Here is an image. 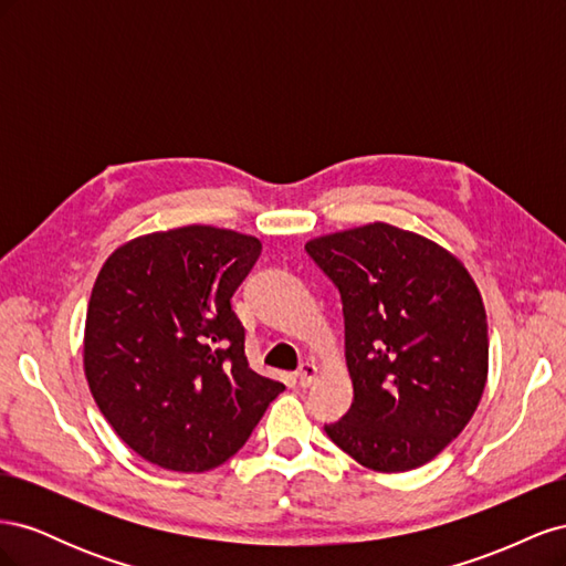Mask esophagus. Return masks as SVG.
Instances as JSON below:
<instances>
[{"instance_id": "1", "label": "esophagus", "mask_w": 566, "mask_h": 566, "mask_svg": "<svg viewBox=\"0 0 566 566\" xmlns=\"http://www.w3.org/2000/svg\"><path fill=\"white\" fill-rule=\"evenodd\" d=\"M314 378H316V366L310 364V361H304V364L300 366V370H297V382H300V387H310Z\"/></svg>"}]
</instances>
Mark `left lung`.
<instances>
[{
  "mask_svg": "<svg viewBox=\"0 0 566 566\" xmlns=\"http://www.w3.org/2000/svg\"><path fill=\"white\" fill-rule=\"evenodd\" d=\"M339 290L354 401L323 430L361 465L406 472L465 430L489 370L470 273L427 238L375 221L304 245Z\"/></svg>",
  "mask_w": 566,
  "mask_h": 566,
  "instance_id": "8db88e82",
  "label": "left lung"
}]
</instances>
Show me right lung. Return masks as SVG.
I'll list each match as a JSON object with an SVG mask.
<instances>
[{
  "label": "right lung",
  "instance_id": "right-lung-1",
  "mask_svg": "<svg viewBox=\"0 0 566 566\" xmlns=\"http://www.w3.org/2000/svg\"><path fill=\"white\" fill-rule=\"evenodd\" d=\"M260 254L252 235L184 227L134 238L101 269L84 375L117 437L153 465H221L285 389L250 368L231 306Z\"/></svg>",
  "mask_w": 566,
  "mask_h": 566
}]
</instances>
